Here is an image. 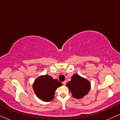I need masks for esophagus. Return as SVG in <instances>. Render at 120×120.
<instances>
[{
  "label": "esophagus",
  "mask_w": 120,
  "mask_h": 120,
  "mask_svg": "<svg viewBox=\"0 0 120 120\" xmlns=\"http://www.w3.org/2000/svg\"><path fill=\"white\" fill-rule=\"evenodd\" d=\"M66 83H67V81H63V82H62V83H63V85H66Z\"/></svg>",
  "instance_id": "obj_1"
}]
</instances>
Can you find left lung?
Returning a JSON list of instances; mask_svg holds the SVG:
<instances>
[{
    "mask_svg": "<svg viewBox=\"0 0 120 120\" xmlns=\"http://www.w3.org/2000/svg\"><path fill=\"white\" fill-rule=\"evenodd\" d=\"M73 97L76 99H80L88 94L91 89V83L86 79L78 74H74L71 81L67 83Z\"/></svg>",
    "mask_w": 120,
    "mask_h": 120,
    "instance_id": "left-lung-1",
    "label": "left lung"
}]
</instances>
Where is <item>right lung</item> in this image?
I'll use <instances>...</instances> for the list:
<instances>
[{"instance_id":"add662e5","label":"right lung","mask_w":120,"mask_h":120,"mask_svg":"<svg viewBox=\"0 0 120 120\" xmlns=\"http://www.w3.org/2000/svg\"><path fill=\"white\" fill-rule=\"evenodd\" d=\"M63 84L57 79H53L48 75L38 78L33 83L34 91L39 99L45 101H50L54 98L57 88Z\"/></svg>"}]
</instances>
